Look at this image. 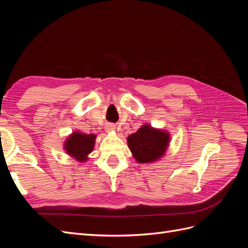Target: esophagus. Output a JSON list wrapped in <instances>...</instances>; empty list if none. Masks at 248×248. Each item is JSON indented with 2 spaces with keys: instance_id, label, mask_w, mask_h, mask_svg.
<instances>
[{
  "instance_id": "34e87169",
  "label": "esophagus",
  "mask_w": 248,
  "mask_h": 248,
  "mask_svg": "<svg viewBox=\"0 0 248 248\" xmlns=\"http://www.w3.org/2000/svg\"><path fill=\"white\" fill-rule=\"evenodd\" d=\"M106 130H107V132H112V131H115V130H116V126L112 125V124H108V125H107V127H106Z\"/></svg>"
}]
</instances>
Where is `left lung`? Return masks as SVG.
<instances>
[{"label": "left lung", "mask_w": 248, "mask_h": 248, "mask_svg": "<svg viewBox=\"0 0 248 248\" xmlns=\"http://www.w3.org/2000/svg\"><path fill=\"white\" fill-rule=\"evenodd\" d=\"M170 142L168 130L155 128L145 123L127 138V145L139 163H154L166 155Z\"/></svg>", "instance_id": "1"}]
</instances>
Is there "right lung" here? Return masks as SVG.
<instances>
[{
  "label": "right lung",
  "mask_w": 248,
  "mask_h": 248,
  "mask_svg": "<svg viewBox=\"0 0 248 248\" xmlns=\"http://www.w3.org/2000/svg\"><path fill=\"white\" fill-rule=\"evenodd\" d=\"M96 134H86L80 131H72L63 144V150L71 158L79 163L89 160V155L95 147Z\"/></svg>",
  "instance_id": "add662e5"
}]
</instances>
